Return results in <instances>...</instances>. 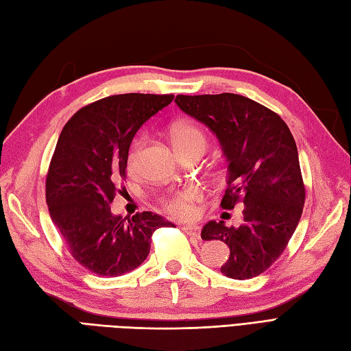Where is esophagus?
Returning <instances> with one entry per match:
<instances>
[{
	"instance_id": "esophagus-1",
	"label": "esophagus",
	"mask_w": 351,
	"mask_h": 351,
	"mask_svg": "<svg viewBox=\"0 0 351 351\" xmlns=\"http://www.w3.org/2000/svg\"><path fill=\"white\" fill-rule=\"evenodd\" d=\"M182 230L184 233H188L189 236H194V238H198L199 236V227L195 224H186L182 227Z\"/></svg>"
}]
</instances>
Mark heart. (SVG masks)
Returning <instances> with one entry per match:
<instances>
[{"instance_id":"obj_1","label":"heart","mask_w":351,"mask_h":351,"mask_svg":"<svg viewBox=\"0 0 351 351\" xmlns=\"http://www.w3.org/2000/svg\"><path fill=\"white\" fill-rule=\"evenodd\" d=\"M173 141L177 149L188 145H199L206 148V144H207V138L202 128H198L192 124H176L173 128ZM142 144H144V141L142 139L136 141L134 145L130 149V153H128V169L130 171H134L138 168ZM202 198H203L202 192H199L197 188H184V189L173 192V194H169L165 198L163 204H165V209L173 217L191 218L194 217L195 213V204Z\"/></svg>"}]
</instances>
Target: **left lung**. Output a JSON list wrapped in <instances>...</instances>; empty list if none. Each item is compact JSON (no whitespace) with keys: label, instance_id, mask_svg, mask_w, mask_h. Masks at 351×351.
<instances>
[{"label":"left lung","instance_id":"left-lung-1","mask_svg":"<svg viewBox=\"0 0 351 351\" xmlns=\"http://www.w3.org/2000/svg\"><path fill=\"white\" fill-rule=\"evenodd\" d=\"M176 104L209 127L223 148L228 167L221 206L233 209L244 203L239 227L209 221L202 238L230 248L221 267L224 276H259L283 253L302 218L304 184L295 141L277 113L247 97L177 95Z\"/></svg>","mask_w":351,"mask_h":351}]
</instances>
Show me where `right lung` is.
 Returning <instances> with one entry per match:
<instances>
[{"instance_id": "obj_1", "label": "right lung", "mask_w": 351, "mask_h": 351, "mask_svg": "<svg viewBox=\"0 0 351 351\" xmlns=\"http://www.w3.org/2000/svg\"><path fill=\"white\" fill-rule=\"evenodd\" d=\"M174 95L123 94L78 110L63 127L47 176V203L74 259L97 276L130 273L147 259L156 228L173 226L152 212L113 215L110 203L134 134Z\"/></svg>"}]
</instances>
